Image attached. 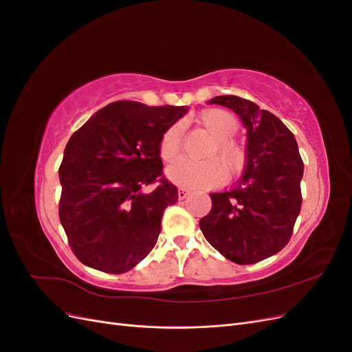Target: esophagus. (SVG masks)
<instances>
[{
  "label": "esophagus",
  "mask_w": 352,
  "mask_h": 352,
  "mask_svg": "<svg viewBox=\"0 0 352 352\" xmlns=\"http://www.w3.org/2000/svg\"><path fill=\"white\" fill-rule=\"evenodd\" d=\"M188 195H189V190H188V189H185V188H179V189H177V197H179V199H185Z\"/></svg>",
  "instance_id": "obj_1"
}]
</instances>
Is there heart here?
<instances>
[{
	"label": "heart",
	"mask_w": 352,
	"mask_h": 352,
	"mask_svg": "<svg viewBox=\"0 0 352 352\" xmlns=\"http://www.w3.org/2000/svg\"><path fill=\"white\" fill-rule=\"evenodd\" d=\"M201 123L216 138L211 155L219 154L232 173L241 172L245 154L241 145L232 140L239 127L235 114L221 109H210L202 111ZM182 145L184 124L177 122L170 126L160 140V157L164 162H172L182 151ZM167 177L182 188H212L223 184V180L226 179V168L217 158L206 160V162L180 158L167 168Z\"/></svg>",
	"instance_id": "b5f03b06"
}]
</instances>
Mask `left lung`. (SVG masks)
I'll use <instances>...</instances> for the list:
<instances>
[{"label":"left lung","instance_id":"obj_1","mask_svg":"<svg viewBox=\"0 0 352 352\" xmlns=\"http://www.w3.org/2000/svg\"><path fill=\"white\" fill-rule=\"evenodd\" d=\"M210 104L241 117L248 136L247 166L236 186L210 194L212 206L199 228L223 257L255 264L278 254L292 236L304 163L294 133L270 111L236 95H220Z\"/></svg>","mask_w":352,"mask_h":352}]
</instances>
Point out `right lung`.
<instances>
[{"label":"right lung","mask_w":352,"mask_h":352,"mask_svg":"<svg viewBox=\"0 0 352 352\" xmlns=\"http://www.w3.org/2000/svg\"><path fill=\"white\" fill-rule=\"evenodd\" d=\"M185 113L173 105L116 101L72 135L58 168V216L80 263L120 274L155 247L163 212L179 198L163 176L158 145Z\"/></svg>","instance_id":"add662e5"}]
</instances>
